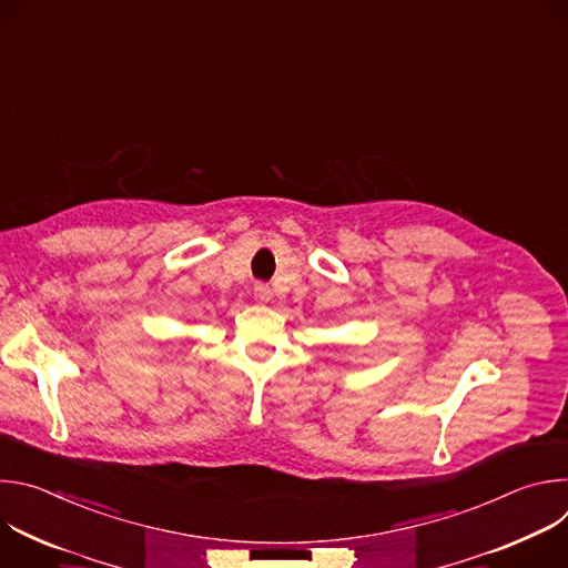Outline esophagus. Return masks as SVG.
<instances>
[{"label":"esophagus","instance_id":"esophagus-1","mask_svg":"<svg viewBox=\"0 0 568 568\" xmlns=\"http://www.w3.org/2000/svg\"><path fill=\"white\" fill-rule=\"evenodd\" d=\"M254 298L258 303H267L272 298V287L267 283H256L254 285Z\"/></svg>","mask_w":568,"mask_h":568}]
</instances>
